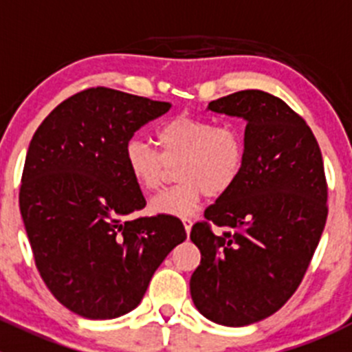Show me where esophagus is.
<instances>
[{
  "label": "esophagus",
  "instance_id": "esophagus-1",
  "mask_svg": "<svg viewBox=\"0 0 352 352\" xmlns=\"http://www.w3.org/2000/svg\"><path fill=\"white\" fill-rule=\"evenodd\" d=\"M182 223H184V228H186L187 235H189L190 230H192V219H190V218H184Z\"/></svg>",
  "mask_w": 352,
  "mask_h": 352
}]
</instances>
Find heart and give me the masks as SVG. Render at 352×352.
I'll list each match as a JSON object with an SVG mask.
<instances>
[{"label":"heart","mask_w":352,"mask_h":352,"mask_svg":"<svg viewBox=\"0 0 352 352\" xmlns=\"http://www.w3.org/2000/svg\"><path fill=\"white\" fill-rule=\"evenodd\" d=\"M155 151L146 141L133 138L124 148V165L141 190H156L163 182L166 165H175L177 186L151 199L155 214L189 216L201 199L216 197L232 189L242 173L245 140L233 124L179 116L156 131Z\"/></svg>","instance_id":"1"}]
</instances>
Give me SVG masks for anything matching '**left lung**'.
<instances>
[{
	"instance_id": "1",
	"label": "left lung",
	"mask_w": 352,
	"mask_h": 352,
	"mask_svg": "<svg viewBox=\"0 0 352 352\" xmlns=\"http://www.w3.org/2000/svg\"><path fill=\"white\" fill-rule=\"evenodd\" d=\"M208 110L247 122L245 162L204 211L208 221L192 226L201 264L190 296L208 320L243 327L276 314L300 286L327 221V182L314 133L281 98L243 90ZM209 222L229 232L214 236Z\"/></svg>"
}]
</instances>
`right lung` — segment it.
<instances>
[{
	"mask_svg": "<svg viewBox=\"0 0 352 352\" xmlns=\"http://www.w3.org/2000/svg\"><path fill=\"white\" fill-rule=\"evenodd\" d=\"M170 107L88 88L59 104L32 138L20 212L42 279L73 314L91 320L129 314L158 265L187 239L173 216L127 218L146 201L127 173L124 148Z\"/></svg>",
	"mask_w": 352,
	"mask_h": 352,
	"instance_id": "add662e5",
	"label": "right lung"
}]
</instances>
